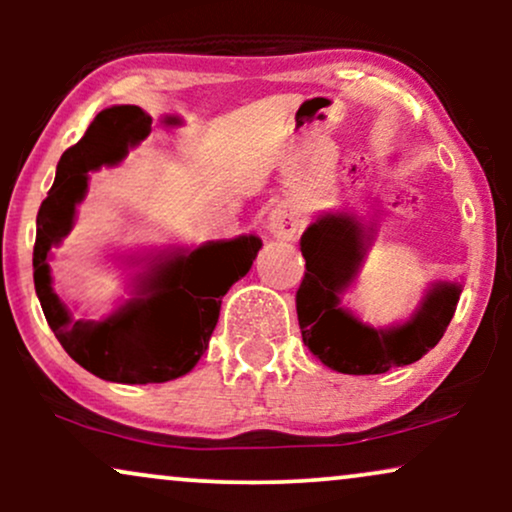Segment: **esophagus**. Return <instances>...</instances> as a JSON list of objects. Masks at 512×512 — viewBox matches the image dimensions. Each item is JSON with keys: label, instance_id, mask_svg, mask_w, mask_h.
<instances>
[{"label": "esophagus", "instance_id": "esophagus-1", "mask_svg": "<svg viewBox=\"0 0 512 512\" xmlns=\"http://www.w3.org/2000/svg\"><path fill=\"white\" fill-rule=\"evenodd\" d=\"M267 231L279 240H293L296 233L301 231V216H298V211L291 204H279L269 214Z\"/></svg>", "mask_w": 512, "mask_h": 512}]
</instances>
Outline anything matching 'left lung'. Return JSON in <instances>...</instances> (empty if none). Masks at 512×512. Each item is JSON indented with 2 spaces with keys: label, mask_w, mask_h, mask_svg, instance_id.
Instances as JSON below:
<instances>
[{
  "label": "left lung",
  "mask_w": 512,
  "mask_h": 512,
  "mask_svg": "<svg viewBox=\"0 0 512 512\" xmlns=\"http://www.w3.org/2000/svg\"><path fill=\"white\" fill-rule=\"evenodd\" d=\"M375 228L349 211L322 214L305 228V276L296 293L303 344L327 368L346 375H378L419 361L448 330L462 284L433 281L409 320L373 327L342 305L354 286Z\"/></svg>",
  "instance_id": "obj_1"
}]
</instances>
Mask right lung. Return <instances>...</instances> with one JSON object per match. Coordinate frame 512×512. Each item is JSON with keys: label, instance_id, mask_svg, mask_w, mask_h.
<instances>
[{"label": "right lung", "instance_id": "right-lung-1", "mask_svg": "<svg viewBox=\"0 0 512 512\" xmlns=\"http://www.w3.org/2000/svg\"><path fill=\"white\" fill-rule=\"evenodd\" d=\"M151 115L137 105H113L96 115L84 137L57 163V175L35 219L33 281L50 330L69 356L108 383H168L187 375L207 351L221 298L250 272L262 248L257 236L209 240L156 257L134 281L132 298L103 320H76L52 289L50 250L72 233L86 197L88 173L117 166L151 132ZM163 117V125H180Z\"/></svg>", "mask_w": 512, "mask_h": 512}]
</instances>
